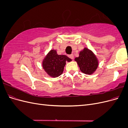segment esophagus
<instances>
[{"mask_svg": "<svg viewBox=\"0 0 128 128\" xmlns=\"http://www.w3.org/2000/svg\"><path fill=\"white\" fill-rule=\"evenodd\" d=\"M68 56H69V58H70L71 59L73 60V59H74V55L72 54H70V55H68Z\"/></svg>", "mask_w": 128, "mask_h": 128, "instance_id": "esophagus-1", "label": "esophagus"}]
</instances>
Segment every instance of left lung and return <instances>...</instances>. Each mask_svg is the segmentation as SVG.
<instances>
[{
  "mask_svg": "<svg viewBox=\"0 0 128 128\" xmlns=\"http://www.w3.org/2000/svg\"><path fill=\"white\" fill-rule=\"evenodd\" d=\"M80 71L86 75H91L97 69L99 62L96 56L91 50L85 48L80 51L79 56L75 58Z\"/></svg>",
  "mask_w": 128,
  "mask_h": 128,
  "instance_id": "1",
  "label": "left lung"
}]
</instances>
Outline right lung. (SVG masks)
<instances>
[{
	"label": "right lung",
	"instance_id": "1",
	"mask_svg": "<svg viewBox=\"0 0 128 128\" xmlns=\"http://www.w3.org/2000/svg\"><path fill=\"white\" fill-rule=\"evenodd\" d=\"M72 59L65 55H58L55 50H51L45 56L42 62L45 72L52 77H57L63 72L66 62H70Z\"/></svg>",
	"mask_w": 128,
	"mask_h": 128
}]
</instances>
